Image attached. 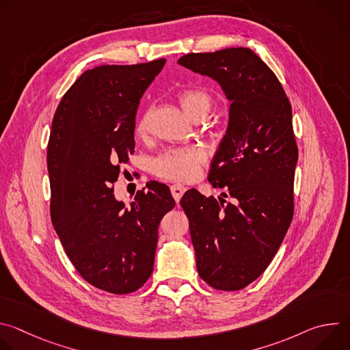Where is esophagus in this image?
<instances>
[{
  "label": "esophagus",
  "mask_w": 350,
  "mask_h": 350,
  "mask_svg": "<svg viewBox=\"0 0 350 350\" xmlns=\"http://www.w3.org/2000/svg\"><path fill=\"white\" fill-rule=\"evenodd\" d=\"M170 189H172L173 198L176 199V202H180V199H181L183 193L185 192V187H184V185H180V184H173V185L170 187Z\"/></svg>",
  "instance_id": "1"
}]
</instances>
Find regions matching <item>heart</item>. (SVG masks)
Here are the masks:
<instances>
[{"mask_svg": "<svg viewBox=\"0 0 350 350\" xmlns=\"http://www.w3.org/2000/svg\"><path fill=\"white\" fill-rule=\"evenodd\" d=\"M178 101L184 112L192 119L206 118L212 108V96L201 88H188L178 94ZM151 111L145 112L137 123V134L145 137L149 130ZM205 152L201 148H172L161 154L152 163L154 173L166 180L187 181L192 180L199 166L205 162Z\"/></svg>", "mask_w": 350, "mask_h": 350, "instance_id": "b5f03b06", "label": "heart"}]
</instances>
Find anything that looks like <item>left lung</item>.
<instances>
[{
    "label": "left lung",
    "mask_w": 350,
    "mask_h": 350,
    "mask_svg": "<svg viewBox=\"0 0 350 350\" xmlns=\"http://www.w3.org/2000/svg\"><path fill=\"white\" fill-rule=\"evenodd\" d=\"M178 65L219 83L231 103L209 183L227 193L181 198L198 274L220 291H238L270 265L293 216L297 146L292 109L273 70L249 48L187 54Z\"/></svg>",
    "instance_id": "obj_1"
}]
</instances>
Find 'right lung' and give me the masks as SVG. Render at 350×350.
Returning <instances> with one entry per match:
<instances>
[{"mask_svg":"<svg viewBox=\"0 0 350 350\" xmlns=\"http://www.w3.org/2000/svg\"><path fill=\"white\" fill-rule=\"evenodd\" d=\"M165 64L85 70L61 99L49 134L54 228L79 274L116 295L137 291L151 277L159 223L176 205L169 187L154 180L130 206L112 188L134 152L139 99Z\"/></svg>","mask_w":350,"mask_h":350,"instance_id":"obj_1","label":"right lung"}]
</instances>
